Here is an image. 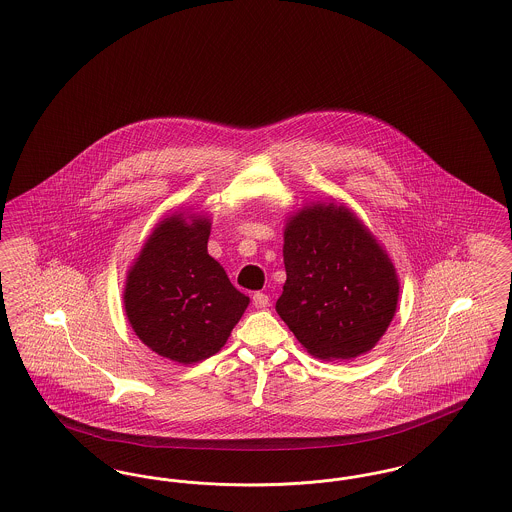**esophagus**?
<instances>
[{"instance_id": "34e87169", "label": "esophagus", "mask_w": 512, "mask_h": 512, "mask_svg": "<svg viewBox=\"0 0 512 512\" xmlns=\"http://www.w3.org/2000/svg\"><path fill=\"white\" fill-rule=\"evenodd\" d=\"M253 305H255L257 309H267L268 305H270V299H268L267 293H253Z\"/></svg>"}]
</instances>
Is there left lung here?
Listing matches in <instances>:
<instances>
[{"label":"left lung","mask_w":512,"mask_h":512,"mask_svg":"<svg viewBox=\"0 0 512 512\" xmlns=\"http://www.w3.org/2000/svg\"><path fill=\"white\" fill-rule=\"evenodd\" d=\"M286 284L276 313L318 359H355L390 326L399 280L388 253L338 203H313L284 228Z\"/></svg>","instance_id":"1"}]
</instances>
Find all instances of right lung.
Returning <instances> with one entry per match:
<instances>
[{
    "mask_svg": "<svg viewBox=\"0 0 512 512\" xmlns=\"http://www.w3.org/2000/svg\"><path fill=\"white\" fill-rule=\"evenodd\" d=\"M211 220L171 215L147 238L128 270L124 311L136 336L174 363L219 353L249 297L207 253Z\"/></svg>",
    "mask_w": 512,
    "mask_h": 512,
    "instance_id": "obj_1",
    "label": "right lung"
}]
</instances>
